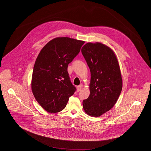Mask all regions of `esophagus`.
<instances>
[{
    "instance_id": "obj_1",
    "label": "esophagus",
    "mask_w": 151,
    "mask_h": 151,
    "mask_svg": "<svg viewBox=\"0 0 151 151\" xmlns=\"http://www.w3.org/2000/svg\"><path fill=\"white\" fill-rule=\"evenodd\" d=\"M81 88H82V86H81V85L78 86L77 87V91H78V92H79V91L81 90Z\"/></svg>"
}]
</instances>
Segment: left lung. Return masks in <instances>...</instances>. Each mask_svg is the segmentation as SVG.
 Wrapping results in <instances>:
<instances>
[{
	"instance_id": "1",
	"label": "left lung",
	"mask_w": 151,
	"mask_h": 151,
	"mask_svg": "<svg viewBox=\"0 0 151 151\" xmlns=\"http://www.w3.org/2000/svg\"><path fill=\"white\" fill-rule=\"evenodd\" d=\"M81 53L91 72L90 94L83 109L90 116H101L114 106L122 91L119 64L113 51L100 42L87 43Z\"/></svg>"
}]
</instances>
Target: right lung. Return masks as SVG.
Wrapping results in <instances>:
<instances>
[{
    "mask_svg": "<svg viewBox=\"0 0 151 151\" xmlns=\"http://www.w3.org/2000/svg\"><path fill=\"white\" fill-rule=\"evenodd\" d=\"M84 44L68 37H58L40 52L33 68L32 90L36 101L47 112L63 110L76 91L70 81L68 65Z\"/></svg>",
    "mask_w": 151,
    "mask_h": 151,
    "instance_id": "add662e5",
    "label": "right lung"
}]
</instances>
